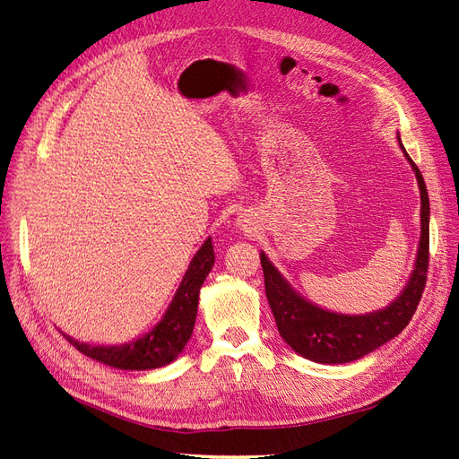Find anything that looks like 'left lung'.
<instances>
[{"label": "left lung", "mask_w": 459, "mask_h": 459, "mask_svg": "<svg viewBox=\"0 0 459 459\" xmlns=\"http://www.w3.org/2000/svg\"><path fill=\"white\" fill-rule=\"evenodd\" d=\"M406 152V149L402 147ZM408 157V152H406ZM421 191V239L415 270L402 295L385 310L366 316H344L314 307L297 295L266 255H260L266 297L277 331L302 358L317 364H346L379 349L404 329L421 300L429 268V195L423 176L408 157Z\"/></svg>", "instance_id": "8db88e82"}]
</instances>
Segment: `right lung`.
<instances>
[{
  "label": "right lung",
  "mask_w": 459,
  "mask_h": 459,
  "mask_svg": "<svg viewBox=\"0 0 459 459\" xmlns=\"http://www.w3.org/2000/svg\"><path fill=\"white\" fill-rule=\"evenodd\" d=\"M212 266L214 248L212 241L206 239L199 248V253L193 256L164 317L142 339L120 346H91L86 342H78L68 335L65 337L82 354L118 369L143 371L170 364L191 339L197 317L199 290Z\"/></svg>",
  "instance_id": "right-lung-1"
}]
</instances>
